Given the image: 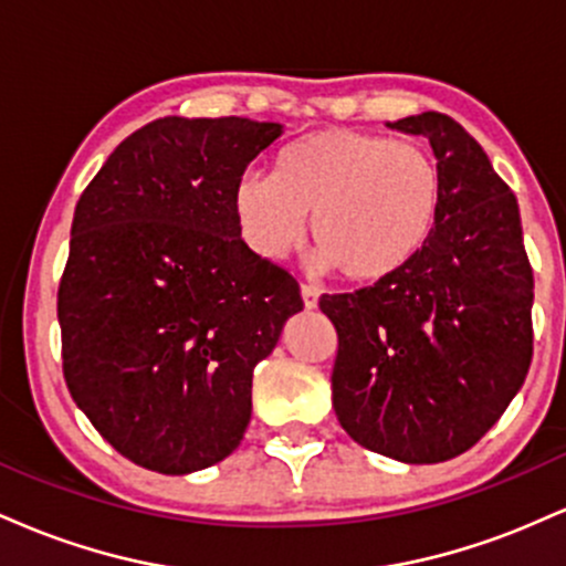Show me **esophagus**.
<instances>
[{
	"mask_svg": "<svg viewBox=\"0 0 566 566\" xmlns=\"http://www.w3.org/2000/svg\"><path fill=\"white\" fill-rule=\"evenodd\" d=\"M301 295H303L305 308H316V303H319V287H314V284H303Z\"/></svg>",
	"mask_w": 566,
	"mask_h": 566,
	"instance_id": "34e87169",
	"label": "esophagus"
}]
</instances>
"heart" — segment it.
<instances>
[{
  "instance_id": "1",
  "label": "heart",
  "mask_w": 566,
  "mask_h": 566,
  "mask_svg": "<svg viewBox=\"0 0 566 566\" xmlns=\"http://www.w3.org/2000/svg\"><path fill=\"white\" fill-rule=\"evenodd\" d=\"M231 201L258 255L282 258L311 216L322 269L378 282L405 269L431 237L441 172L420 143L329 127L284 146L271 175L244 172Z\"/></svg>"
}]
</instances>
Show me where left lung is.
Wrapping results in <instances>:
<instances>
[{"label":"left lung","instance_id":"8db88e82","mask_svg":"<svg viewBox=\"0 0 566 566\" xmlns=\"http://www.w3.org/2000/svg\"><path fill=\"white\" fill-rule=\"evenodd\" d=\"M388 127L431 140L441 205L405 269L319 297L337 333L333 407L367 450L441 463L471 450L527 378L535 282L516 197L463 125L426 112Z\"/></svg>","mask_w":566,"mask_h":566}]
</instances>
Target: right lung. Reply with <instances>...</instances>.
Wrapping results in <instances>:
<instances>
[{"instance_id": "right-lung-1", "label": "right lung", "mask_w": 566, "mask_h": 566, "mask_svg": "<svg viewBox=\"0 0 566 566\" xmlns=\"http://www.w3.org/2000/svg\"><path fill=\"white\" fill-rule=\"evenodd\" d=\"M282 125L165 116L84 188L57 287L63 378L135 465L210 469L237 450L252 369L303 308L282 265L239 237L233 186Z\"/></svg>"}]
</instances>
